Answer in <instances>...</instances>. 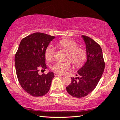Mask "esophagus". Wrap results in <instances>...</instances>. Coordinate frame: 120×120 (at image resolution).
I'll return each instance as SVG.
<instances>
[{
    "instance_id": "1",
    "label": "esophagus",
    "mask_w": 120,
    "mask_h": 120,
    "mask_svg": "<svg viewBox=\"0 0 120 120\" xmlns=\"http://www.w3.org/2000/svg\"><path fill=\"white\" fill-rule=\"evenodd\" d=\"M55 76H63V75H61V74H59V73H55Z\"/></svg>"
}]
</instances>
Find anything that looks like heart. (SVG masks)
I'll use <instances>...</instances> for the list:
<instances>
[{
    "label": "heart",
    "instance_id": "obj_1",
    "mask_svg": "<svg viewBox=\"0 0 120 120\" xmlns=\"http://www.w3.org/2000/svg\"><path fill=\"white\" fill-rule=\"evenodd\" d=\"M57 44L68 51L67 59L70 60L76 66H79L83 64L87 57V52L82 48L78 47V44L75 41L69 39H62ZM55 52V47L50 44L48 45L45 51V58L50 61L54 58ZM71 68L70 61L66 62L57 61L52 66V69L56 72L63 74Z\"/></svg>",
    "mask_w": 120,
    "mask_h": 120
}]
</instances>
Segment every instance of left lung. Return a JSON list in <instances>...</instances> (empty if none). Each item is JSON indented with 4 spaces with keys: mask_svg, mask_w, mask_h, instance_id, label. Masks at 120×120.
<instances>
[{
    "mask_svg": "<svg viewBox=\"0 0 120 120\" xmlns=\"http://www.w3.org/2000/svg\"><path fill=\"white\" fill-rule=\"evenodd\" d=\"M86 45L87 61L76 75L78 77H71V83L66 87L68 93L80 98L90 93L98 84L105 68L101 48L89 37L82 35Z\"/></svg>",
    "mask_w": 120,
    "mask_h": 120,
    "instance_id": "obj_1",
    "label": "left lung"
}]
</instances>
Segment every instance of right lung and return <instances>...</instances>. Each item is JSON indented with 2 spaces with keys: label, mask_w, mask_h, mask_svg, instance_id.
I'll return each mask as SVG.
<instances>
[{
  "label": "right lung",
  "mask_w": 120,
  "mask_h": 120,
  "mask_svg": "<svg viewBox=\"0 0 120 120\" xmlns=\"http://www.w3.org/2000/svg\"><path fill=\"white\" fill-rule=\"evenodd\" d=\"M55 37L36 32L23 38L15 56L17 79L21 86L33 97L46 94L50 89L54 74H38L40 69L47 68L45 51L49 43Z\"/></svg>",
  "instance_id": "1"
}]
</instances>
